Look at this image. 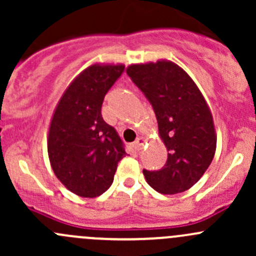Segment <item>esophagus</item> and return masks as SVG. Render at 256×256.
<instances>
[{
    "instance_id": "34e87169",
    "label": "esophagus",
    "mask_w": 256,
    "mask_h": 256,
    "mask_svg": "<svg viewBox=\"0 0 256 256\" xmlns=\"http://www.w3.org/2000/svg\"><path fill=\"white\" fill-rule=\"evenodd\" d=\"M144 140L142 138H138V140L135 141V144H134V148L136 150V151H140L141 148H142V146H144Z\"/></svg>"
}]
</instances>
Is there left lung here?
I'll list each match as a JSON object with an SVG mask.
<instances>
[{
  "instance_id": "8db88e82",
  "label": "left lung",
  "mask_w": 256,
  "mask_h": 256,
  "mask_svg": "<svg viewBox=\"0 0 256 256\" xmlns=\"http://www.w3.org/2000/svg\"><path fill=\"white\" fill-rule=\"evenodd\" d=\"M126 73L151 104L168 151L161 170H144L147 183L164 194L190 190L207 171L216 146L213 118L202 92L172 62L134 64Z\"/></svg>"
}]
</instances>
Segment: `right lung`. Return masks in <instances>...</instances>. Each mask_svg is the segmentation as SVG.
I'll use <instances>...</instances> for the list:
<instances>
[{"label":"right lung","instance_id":"right-lung-1","mask_svg":"<svg viewBox=\"0 0 256 256\" xmlns=\"http://www.w3.org/2000/svg\"><path fill=\"white\" fill-rule=\"evenodd\" d=\"M125 70L124 66L85 69L62 96L48 135V154L58 180L80 197L94 198L112 184L125 144L106 124L102 105L110 88Z\"/></svg>","mask_w":256,"mask_h":256}]
</instances>
